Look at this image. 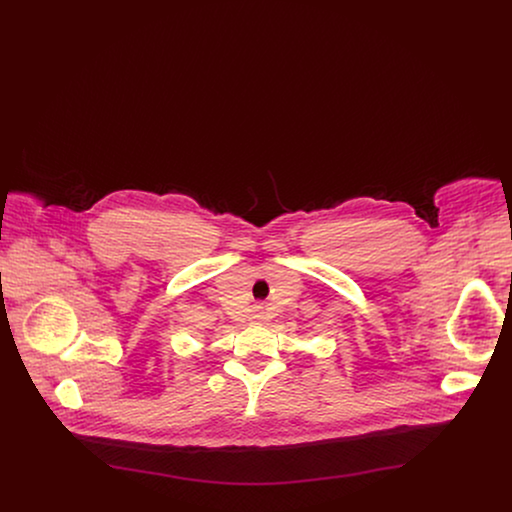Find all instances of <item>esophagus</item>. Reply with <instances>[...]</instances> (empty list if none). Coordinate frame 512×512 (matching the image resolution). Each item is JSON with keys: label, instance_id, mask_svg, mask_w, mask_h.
Masks as SVG:
<instances>
[{"label": "esophagus", "instance_id": "1", "mask_svg": "<svg viewBox=\"0 0 512 512\" xmlns=\"http://www.w3.org/2000/svg\"><path fill=\"white\" fill-rule=\"evenodd\" d=\"M255 320H263V318H267V315H265V311L261 309V307H257V311H255Z\"/></svg>", "mask_w": 512, "mask_h": 512}]
</instances>
